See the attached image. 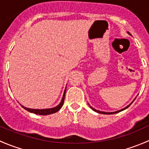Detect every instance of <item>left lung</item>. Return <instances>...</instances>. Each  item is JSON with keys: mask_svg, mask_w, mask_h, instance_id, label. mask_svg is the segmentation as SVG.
Here are the masks:
<instances>
[{"mask_svg": "<svg viewBox=\"0 0 149 149\" xmlns=\"http://www.w3.org/2000/svg\"><path fill=\"white\" fill-rule=\"evenodd\" d=\"M127 34H130V33L128 32V31H127ZM136 98L134 99V100H136ZM134 100H133V101H134ZM133 101L132 102L130 103V104H129V105H127V107H125V108H123V109H120V110H118V111H115V112H102V111L97 110V109H94V108H93L91 106V105H89V106H90V107H91V109H92L94 111V112H98V113H100V114H106V115H111V114H115V113H118V112H121V111H123V110H125V109H127V107H130V105L133 102Z\"/></svg>", "mask_w": 149, "mask_h": 149, "instance_id": "8db88e82", "label": "left lung"}]
</instances>
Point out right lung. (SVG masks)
<instances>
[{"instance_id": "right-lung-1", "label": "right lung", "mask_w": 149, "mask_h": 149, "mask_svg": "<svg viewBox=\"0 0 149 149\" xmlns=\"http://www.w3.org/2000/svg\"><path fill=\"white\" fill-rule=\"evenodd\" d=\"M65 91L66 88L64 91L63 95V98L61 100V103L58 105V106L52 108H48V109H31V108H27L26 107L23 106V105L21 104V106L24 108V109L27 110L28 112H31V113H34L36 115H50V114H53L57 112L58 111H59L60 109H61V107L63 105V102H64V100H65Z\"/></svg>"}]
</instances>
